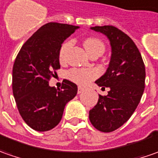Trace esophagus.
<instances>
[{
	"instance_id": "34e87169",
	"label": "esophagus",
	"mask_w": 158,
	"mask_h": 158,
	"mask_svg": "<svg viewBox=\"0 0 158 158\" xmlns=\"http://www.w3.org/2000/svg\"><path fill=\"white\" fill-rule=\"evenodd\" d=\"M84 88H83V87H81V86H79V87H78V94H81V93H83V92H84Z\"/></svg>"
}]
</instances>
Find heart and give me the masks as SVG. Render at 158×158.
<instances>
[{"instance_id":"b5f03b06","label":"heart","mask_w":158,"mask_h":158,"mask_svg":"<svg viewBox=\"0 0 158 158\" xmlns=\"http://www.w3.org/2000/svg\"><path fill=\"white\" fill-rule=\"evenodd\" d=\"M71 45V42H66L63 44L60 50V58L63 59L64 57V54ZM83 45L87 53L93 51H101L104 52V44L103 43L95 37H87L83 41ZM97 76V72L94 69H73L69 73V77L73 82L77 84L84 85L89 83L91 80Z\"/></svg>"}]
</instances>
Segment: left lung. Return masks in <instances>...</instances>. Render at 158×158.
<instances>
[{"mask_svg": "<svg viewBox=\"0 0 158 158\" xmlns=\"http://www.w3.org/2000/svg\"><path fill=\"white\" fill-rule=\"evenodd\" d=\"M90 29L107 37L111 57L106 73L95 81L110 90L107 95H99L89 119L98 130L112 132L123 126L138 106L144 91L145 66L133 40L122 30L111 25Z\"/></svg>", "mask_w": 158, "mask_h": 158, "instance_id": "8db88e82", "label": "left lung"}]
</instances>
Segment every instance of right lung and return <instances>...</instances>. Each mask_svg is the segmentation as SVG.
I'll use <instances>...</instances> for the list:
<instances>
[{"label":"right lung","instance_id":"obj_1","mask_svg":"<svg viewBox=\"0 0 158 158\" xmlns=\"http://www.w3.org/2000/svg\"><path fill=\"white\" fill-rule=\"evenodd\" d=\"M79 28L57 23L44 24L25 42L15 60L13 94L21 116L34 130L55 128L66 103L77 94V85L69 80H64L61 89L50 86L48 81L60 68L62 44Z\"/></svg>","mask_w":158,"mask_h":158}]
</instances>
